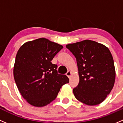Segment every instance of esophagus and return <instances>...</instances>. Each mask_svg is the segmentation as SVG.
Wrapping results in <instances>:
<instances>
[{
  "label": "esophagus",
  "instance_id": "obj_1",
  "mask_svg": "<svg viewBox=\"0 0 123 123\" xmlns=\"http://www.w3.org/2000/svg\"><path fill=\"white\" fill-rule=\"evenodd\" d=\"M66 74V76H68V78H70L71 74H72V72H71L70 70H69V71H68V72H67Z\"/></svg>",
  "mask_w": 123,
  "mask_h": 123
}]
</instances>
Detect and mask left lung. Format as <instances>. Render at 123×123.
Here are the masks:
<instances>
[{
  "label": "left lung",
  "instance_id": "8db88e82",
  "mask_svg": "<svg viewBox=\"0 0 123 123\" xmlns=\"http://www.w3.org/2000/svg\"><path fill=\"white\" fill-rule=\"evenodd\" d=\"M66 48L76 59L79 82L73 89L77 99L88 105L99 104L111 92L116 79L112 54L106 46L86 40Z\"/></svg>",
  "mask_w": 123,
  "mask_h": 123
}]
</instances>
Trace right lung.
Returning a JSON list of instances; mask_svg holds the SVG:
<instances>
[{
    "label": "right lung",
    "instance_id": "add662e5",
    "mask_svg": "<svg viewBox=\"0 0 123 123\" xmlns=\"http://www.w3.org/2000/svg\"><path fill=\"white\" fill-rule=\"evenodd\" d=\"M63 48L44 38L25 43L16 54L13 76L19 91L30 104L47 105L55 99L63 85L69 83L65 74L57 73L51 61Z\"/></svg>",
    "mask_w": 123,
    "mask_h": 123
}]
</instances>
